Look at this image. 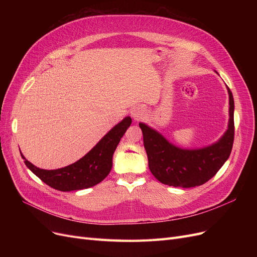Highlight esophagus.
Wrapping results in <instances>:
<instances>
[{"label": "esophagus", "mask_w": 257, "mask_h": 257, "mask_svg": "<svg viewBox=\"0 0 257 257\" xmlns=\"http://www.w3.org/2000/svg\"><path fill=\"white\" fill-rule=\"evenodd\" d=\"M131 115L133 116L134 120L139 121L146 115V109L143 106H135L131 109Z\"/></svg>", "instance_id": "obj_1"}]
</instances>
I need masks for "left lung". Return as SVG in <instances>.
<instances>
[{"label":"left lung","mask_w":257,"mask_h":257,"mask_svg":"<svg viewBox=\"0 0 257 257\" xmlns=\"http://www.w3.org/2000/svg\"><path fill=\"white\" fill-rule=\"evenodd\" d=\"M229 94V123L219 142L197 150L180 149L157 131L139 123L152 175L162 183L176 188H193L209 181L229 158L235 137L234 97Z\"/></svg>","instance_id":"8db88e82"}]
</instances>
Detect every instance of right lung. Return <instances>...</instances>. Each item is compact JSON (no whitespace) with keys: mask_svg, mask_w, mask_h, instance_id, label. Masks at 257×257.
Masks as SVG:
<instances>
[{"mask_svg":"<svg viewBox=\"0 0 257 257\" xmlns=\"http://www.w3.org/2000/svg\"><path fill=\"white\" fill-rule=\"evenodd\" d=\"M131 123L132 119L126 116L108 132L83 158L63 168L41 169L26 160L22 154L21 157L31 172L53 189L62 192L88 189L103 181L110 173L113 152Z\"/></svg>","mask_w":257,"mask_h":257,"instance_id":"1","label":"right lung"}]
</instances>
